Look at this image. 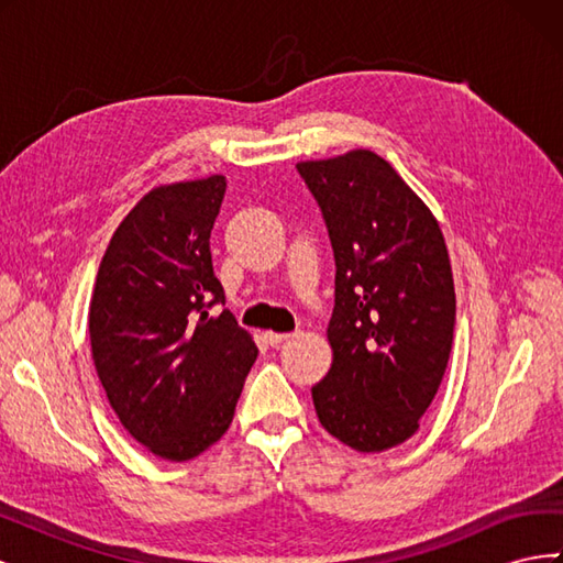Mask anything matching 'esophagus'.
I'll list each match as a JSON object with an SVG mask.
<instances>
[{"label": "esophagus", "instance_id": "1", "mask_svg": "<svg viewBox=\"0 0 563 563\" xmlns=\"http://www.w3.org/2000/svg\"><path fill=\"white\" fill-rule=\"evenodd\" d=\"M288 338H294V333H275V331H267L265 333V340H267L272 347H279L282 343H286Z\"/></svg>", "mask_w": 563, "mask_h": 563}]
</instances>
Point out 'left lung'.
Wrapping results in <instances>:
<instances>
[{
  "instance_id": "obj_1",
  "label": "left lung",
  "mask_w": 563,
  "mask_h": 563,
  "mask_svg": "<svg viewBox=\"0 0 563 563\" xmlns=\"http://www.w3.org/2000/svg\"><path fill=\"white\" fill-rule=\"evenodd\" d=\"M296 168L335 258L333 364L312 387L317 416L345 446L380 453L418 432L449 364L455 291L444 234L376 152Z\"/></svg>"
}]
</instances>
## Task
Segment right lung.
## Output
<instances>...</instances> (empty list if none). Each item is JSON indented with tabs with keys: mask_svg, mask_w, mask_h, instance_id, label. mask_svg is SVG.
Masks as SVG:
<instances>
[{
	"mask_svg": "<svg viewBox=\"0 0 563 563\" xmlns=\"http://www.w3.org/2000/svg\"><path fill=\"white\" fill-rule=\"evenodd\" d=\"M225 176L150 190L117 228L89 308L91 354L124 430L172 463L223 437L258 356L213 275Z\"/></svg>",
	"mask_w": 563,
	"mask_h": 563,
	"instance_id": "add662e5",
	"label": "right lung"
}]
</instances>
